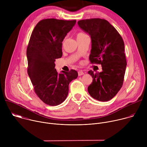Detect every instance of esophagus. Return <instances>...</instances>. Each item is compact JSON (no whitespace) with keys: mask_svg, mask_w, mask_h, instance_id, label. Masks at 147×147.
I'll list each match as a JSON object with an SVG mask.
<instances>
[{"mask_svg":"<svg viewBox=\"0 0 147 147\" xmlns=\"http://www.w3.org/2000/svg\"><path fill=\"white\" fill-rule=\"evenodd\" d=\"M84 74V72H83L82 71H81V70H80V71H78V74L79 76H82V75H83Z\"/></svg>","mask_w":147,"mask_h":147,"instance_id":"esophagus-1","label":"esophagus"}]
</instances>
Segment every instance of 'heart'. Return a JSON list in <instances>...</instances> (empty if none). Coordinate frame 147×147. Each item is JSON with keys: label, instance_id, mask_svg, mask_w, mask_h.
<instances>
[{"label": "heart", "instance_id": "b5f03b06", "mask_svg": "<svg viewBox=\"0 0 147 147\" xmlns=\"http://www.w3.org/2000/svg\"><path fill=\"white\" fill-rule=\"evenodd\" d=\"M88 36L85 32H84L82 31H80V32H78L77 34H76V38H77V39H81V38H82L84 37H86Z\"/></svg>", "mask_w": 147, "mask_h": 147}]
</instances>
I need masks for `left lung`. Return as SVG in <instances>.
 Returning <instances> with one entry per match:
<instances>
[{"mask_svg":"<svg viewBox=\"0 0 147 147\" xmlns=\"http://www.w3.org/2000/svg\"><path fill=\"white\" fill-rule=\"evenodd\" d=\"M78 26L91 38V50L89 59L92 64H99L102 71L88 73L92 82L88 87L90 95L102 102L112 99L121 89L127 63L123 40L107 20L101 18L81 20Z\"/></svg>","mask_w":147,"mask_h":147,"instance_id":"obj_1","label":"left lung"}]
</instances>
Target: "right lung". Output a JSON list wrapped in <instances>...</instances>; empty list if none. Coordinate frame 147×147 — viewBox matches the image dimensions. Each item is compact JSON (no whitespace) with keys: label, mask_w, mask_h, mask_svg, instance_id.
<instances>
[{"label":"right lung","mask_w":147,"mask_h":147,"mask_svg":"<svg viewBox=\"0 0 147 147\" xmlns=\"http://www.w3.org/2000/svg\"><path fill=\"white\" fill-rule=\"evenodd\" d=\"M76 23V20H42L35 27L29 40L28 74L37 96L50 106L65 101L70 82L78 77L74 70L58 74L55 69V59L62 56V42Z\"/></svg>","instance_id":"1"}]
</instances>
